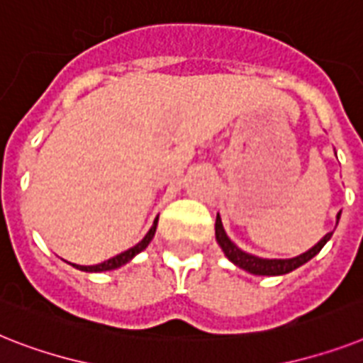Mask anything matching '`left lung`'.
Segmentation results:
<instances>
[{
    "mask_svg": "<svg viewBox=\"0 0 363 363\" xmlns=\"http://www.w3.org/2000/svg\"><path fill=\"white\" fill-rule=\"evenodd\" d=\"M340 216H341V212H337V216H335L337 222H340ZM214 229H216V242L220 244V248H222V252L225 253V257H228L235 267L242 268V270H246V272L250 274H255V276H284V274L293 272V270H296L298 267L308 263L309 259H313L315 255L323 250V246L328 242L330 237H332V233H326L325 237L320 238L313 248H309L308 252L300 253V255H296V257L264 259V257H257V255H252V253L244 252V250L238 248L237 244L233 242L231 238L228 237L225 229H223L220 214H216V225H214Z\"/></svg>",
    "mask_w": 363,
    "mask_h": 363,
    "instance_id": "obj_1",
    "label": "left lung"
}]
</instances>
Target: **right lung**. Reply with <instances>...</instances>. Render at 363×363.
Instances as JSON below:
<instances>
[{
    "label": "right lung",
    "instance_id": "1",
    "mask_svg": "<svg viewBox=\"0 0 363 363\" xmlns=\"http://www.w3.org/2000/svg\"><path fill=\"white\" fill-rule=\"evenodd\" d=\"M156 225H158V218H155V222H152V228L149 229V233H147L145 237L141 238L140 242L135 244V246H132V248H128L126 252L119 253V255H115V257L108 259V261H104V263L100 264H93V267H82V264H72L74 268H78V270H82V272H106V270H115V268L123 267V264H126L128 261H132V259L138 255L140 252H143V250L151 244L152 237H155L156 233Z\"/></svg>",
    "mask_w": 363,
    "mask_h": 363
}]
</instances>
